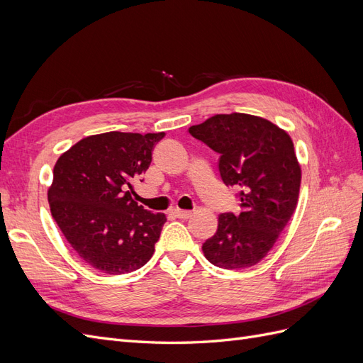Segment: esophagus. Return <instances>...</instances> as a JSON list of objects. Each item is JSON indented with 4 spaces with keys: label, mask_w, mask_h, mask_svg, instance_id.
Wrapping results in <instances>:
<instances>
[{
    "label": "esophagus",
    "mask_w": 363,
    "mask_h": 363,
    "mask_svg": "<svg viewBox=\"0 0 363 363\" xmlns=\"http://www.w3.org/2000/svg\"><path fill=\"white\" fill-rule=\"evenodd\" d=\"M175 216L177 218H180V219H188V218H191L192 216V212H189V211H182V208H175V211L172 212Z\"/></svg>",
    "instance_id": "1"
}]
</instances>
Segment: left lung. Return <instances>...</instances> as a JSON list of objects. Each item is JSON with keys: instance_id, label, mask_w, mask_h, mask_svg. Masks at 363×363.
Here are the masks:
<instances>
[{"instance_id": "1", "label": "left lung", "mask_w": 363, "mask_h": 363, "mask_svg": "<svg viewBox=\"0 0 363 363\" xmlns=\"http://www.w3.org/2000/svg\"><path fill=\"white\" fill-rule=\"evenodd\" d=\"M189 133L219 155V174L238 189L239 215L221 213L203 244L206 259L224 269L256 265L276 244L298 203L301 168L286 131L247 113L215 115Z\"/></svg>"}]
</instances>
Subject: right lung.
Listing matches in <instances>:
<instances>
[{"mask_svg": "<svg viewBox=\"0 0 363 363\" xmlns=\"http://www.w3.org/2000/svg\"><path fill=\"white\" fill-rule=\"evenodd\" d=\"M164 133H108L82 139L54 164L48 203L63 236L106 274L136 271L151 259L167 216L139 206L133 182Z\"/></svg>", "mask_w": 363, "mask_h": 363, "instance_id": "right-lung-1", "label": "right lung"}]
</instances>
